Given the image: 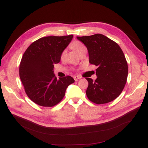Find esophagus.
<instances>
[{
	"label": "esophagus",
	"instance_id": "esophagus-1",
	"mask_svg": "<svg viewBox=\"0 0 148 148\" xmlns=\"http://www.w3.org/2000/svg\"><path fill=\"white\" fill-rule=\"evenodd\" d=\"M81 77L80 76H74V80L75 81H77L78 79H81Z\"/></svg>",
	"mask_w": 148,
	"mask_h": 148
}]
</instances>
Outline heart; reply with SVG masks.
Instances as JSON below:
<instances>
[{
    "label": "heart",
    "instance_id": "heart-1",
    "mask_svg": "<svg viewBox=\"0 0 148 148\" xmlns=\"http://www.w3.org/2000/svg\"><path fill=\"white\" fill-rule=\"evenodd\" d=\"M84 48H85V46H84L83 45H82V44L80 43V42H76L73 45V48L75 50V51H76L77 53L79 52V51H81V49ZM64 55H65V51L62 53V57H63V56H64Z\"/></svg>",
    "mask_w": 148,
    "mask_h": 148
}]
</instances>
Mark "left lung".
<instances>
[{"label": "left lung", "mask_w": 148, "mask_h": 148, "mask_svg": "<svg viewBox=\"0 0 148 148\" xmlns=\"http://www.w3.org/2000/svg\"><path fill=\"white\" fill-rule=\"evenodd\" d=\"M77 39L86 47L90 64L97 66V79L86 78L88 98L97 104L112 101L120 95L127 82L128 65L123 52L117 43L102 34Z\"/></svg>", "instance_id": "left-lung-1"}]
</instances>
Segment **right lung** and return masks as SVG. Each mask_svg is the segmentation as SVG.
Segmentation results:
<instances>
[{
	"label": "right lung",
	"instance_id": "obj_1",
	"mask_svg": "<svg viewBox=\"0 0 148 148\" xmlns=\"http://www.w3.org/2000/svg\"><path fill=\"white\" fill-rule=\"evenodd\" d=\"M73 35L42 37L31 44L22 56L20 77L29 99L36 104L52 107L61 101L65 91L74 82L71 76L59 77L54 74V64L61 59L63 51Z\"/></svg>",
	"mask_w": 148,
	"mask_h": 148
}]
</instances>
